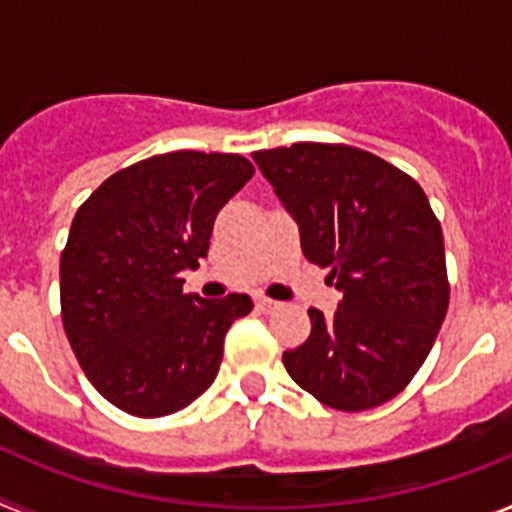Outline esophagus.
<instances>
[{"label": "esophagus", "mask_w": 512, "mask_h": 512, "mask_svg": "<svg viewBox=\"0 0 512 512\" xmlns=\"http://www.w3.org/2000/svg\"><path fill=\"white\" fill-rule=\"evenodd\" d=\"M277 307H279V302L269 300V297H259V300H256V310H261V312H271V310H277Z\"/></svg>", "instance_id": "esophagus-1"}]
</instances>
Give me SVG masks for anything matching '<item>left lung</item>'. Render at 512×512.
Returning <instances> with one entry per match:
<instances>
[{
  "mask_svg": "<svg viewBox=\"0 0 512 512\" xmlns=\"http://www.w3.org/2000/svg\"><path fill=\"white\" fill-rule=\"evenodd\" d=\"M300 225L302 253L343 292L333 318L310 307V338L284 351L289 377L343 413L400 395L431 354L449 310L436 212L413 176L346 143L256 151Z\"/></svg>",
  "mask_w": 512,
  "mask_h": 512,
  "instance_id": "obj_1",
  "label": "left lung"
}]
</instances>
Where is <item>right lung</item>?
<instances>
[{
    "instance_id": "right-lung-1",
    "label": "right lung",
    "mask_w": 512,
    "mask_h": 512,
    "mask_svg": "<svg viewBox=\"0 0 512 512\" xmlns=\"http://www.w3.org/2000/svg\"><path fill=\"white\" fill-rule=\"evenodd\" d=\"M253 176L238 153L174 151L120 169L76 210L61 251V320L94 390L122 413H179L215 382L248 295H184L217 212Z\"/></svg>"
}]
</instances>
